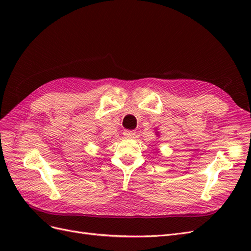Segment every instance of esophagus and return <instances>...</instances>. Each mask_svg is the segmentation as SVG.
<instances>
[{"instance_id": "esophagus-1", "label": "esophagus", "mask_w": 251, "mask_h": 251, "mask_svg": "<svg viewBox=\"0 0 251 251\" xmlns=\"http://www.w3.org/2000/svg\"><path fill=\"white\" fill-rule=\"evenodd\" d=\"M124 135L126 136V138H134L135 135H136V132L135 131H130V130H126L124 132Z\"/></svg>"}]
</instances>
